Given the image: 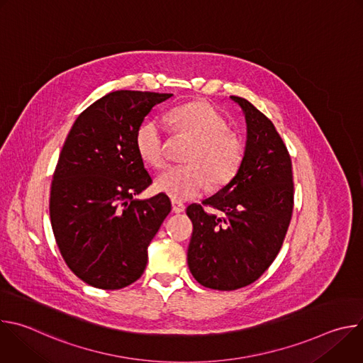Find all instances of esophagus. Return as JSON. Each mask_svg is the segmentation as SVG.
I'll list each match as a JSON object with an SVG mask.
<instances>
[{
	"mask_svg": "<svg viewBox=\"0 0 363 363\" xmlns=\"http://www.w3.org/2000/svg\"><path fill=\"white\" fill-rule=\"evenodd\" d=\"M172 211L175 214H181V213L185 211V205L182 202L177 201V199H172Z\"/></svg>",
	"mask_w": 363,
	"mask_h": 363,
	"instance_id": "obj_1",
	"label": "esophagus"
}]
</instances>
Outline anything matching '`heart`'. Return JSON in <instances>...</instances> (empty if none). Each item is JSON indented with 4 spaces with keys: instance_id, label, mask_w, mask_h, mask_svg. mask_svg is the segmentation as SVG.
I'll use <instances>...</instances> for the list:
<instances>
[{
    "instance_id": "obj_1",
    "label": "heart",
    "mask_w": 363,
    "mask_h": 363,
    "mask_svg": "<svg viewBox=\"0 0 363 363\" xmlns=\"http://www.w3.org/2000/svg\"><path fill=\"white\" fill-rule=\"evenodd\" d=\"M168 121L177 135L192 140L185 167H168L155 178L157 191L174 199H191L208 186H225L238 172L244 145L238 135L228 130L224 116L203 101H189L172 109ZM139 157L147 165L165 164V129L160 119L143 121L135 135Z\"/></svg>"
}]
</instances>
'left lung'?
Segmentation results:
<instances>
[{"label": "left lung", "instance_id": "left-lung-1", "mask_svg": "<svg viewBox=\"0 0 363 363\" xmlns=\"http://www.w3.org/2000/svg\"><path fill=\"white\" fill-rule=\"evenodd\" d=\"M247 123L244 158L235 177L203 205L186 208L194 231L188 267L195 280L214 290L254 283L277 257L293 214L291 160L273 122L251 103L230 96Z\"/></svg>", "mask_w": 363, "mask_h": 363}]
</instances>
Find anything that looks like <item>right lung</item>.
Masks as SVG:
<instances>
[{
    "label": "right lung",
    "mask_w": 363,
    "mask_h": 363,
    "mask_svg": "<svg viewBox=\"0 0 363 363\" xmlns=\"http://www.w3.org/2000/svg\"><path fill=\"white\" fill-rule=\"evenodd\" d=\"M171 93L116 90L96 100L73 123L53 175L50 220L69 269L84 283L118 290L145 272L147 245L171 213L135 145L145 116Z\"/></svg>",
    "instance_id": "obj_1"
}]
</instances>
